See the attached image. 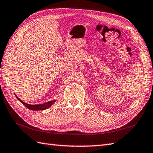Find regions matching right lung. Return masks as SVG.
<instances>
[{
    "label": "right lung",
    "instance_id": "obj_1",
    "mask_svg": "<svg viewBox=\"0 0 153 153\" xmlns=\"http://www.w3.org/2000/svg\"><path fill=\"white\" fill-rule=\"evenodd\" d=\"M15 95V94H14ZM15 96L17 98V100H19V101H20L21 103H22L24 105H25L27 108L32 110V111H40V110H45L48 108H49V107L53 105V103H55V101H56V100H52V101H48V102H46V103H44L42 104H39V105H30V104H28V103H26L25 102H23V101L20 100V99L16 95H15Z\"/></svg>",
    "mask_w": 153,
    "mask_h": 153
}]
</instances>
